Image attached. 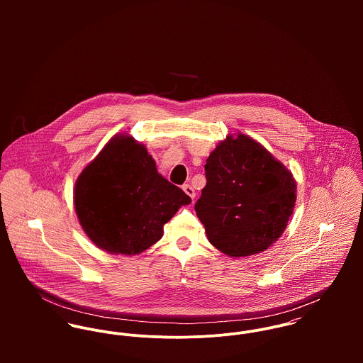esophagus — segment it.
I'll use <instances>...</instances> for the list:
<instances>
[{
  "label": "esophagus",
  "instance_id": "1",
  "mask_svg": "<svg viewBox=\"0 0 363 363\" xmlns=\"http://www.w3.org/2000/svg\"><path fill=\"white\" fill-rule=\"evenodd\" d=\"M183 190H184V193H186L191 200H194L196 191H194V189H193L190 184H184V186H183Z\"/></svg>",
  "mask_w": 363,
  "mask_h": 363
}]
</instances>
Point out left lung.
<instances>
[{
    "mask_svg": "<svg viewBox=\"0 0 363 363\" xmlns=\"http://www.w3.org/2000/svg\"><path fill=\"white\" fill-rule=\"evenodd\" d=\"M206 177L194 208L219 252L253 256L284 233L296 203V182L257 141L228 135L208 156Z\"/></svg>",
    "mask_w": 363,
    "mask_h": 363,
    "instance_id": "obj_1",
    "label": "left lung"
}]
</instances>
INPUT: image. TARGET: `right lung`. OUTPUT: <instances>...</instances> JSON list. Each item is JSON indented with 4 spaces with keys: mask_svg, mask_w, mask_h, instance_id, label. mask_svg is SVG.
<instances>
[{
    "mask_svg": "<svg viewBox=\"0 0 363 363\" xmlns=\"http://www.w3.org/2000/svg\"><path fill=\"white\" fill-rule=\"evenodd\" d=\"M191 199L156 170L147 148L114 135L78 176L74 206L88 238L104 252L133 256L162 238L163 225Z\"/></svg>",
    "mask_w": 363,
    "mask_h": 363,
    "instance_id": "right-lung-1",
    "label": "right lung"
}]
</instances>
